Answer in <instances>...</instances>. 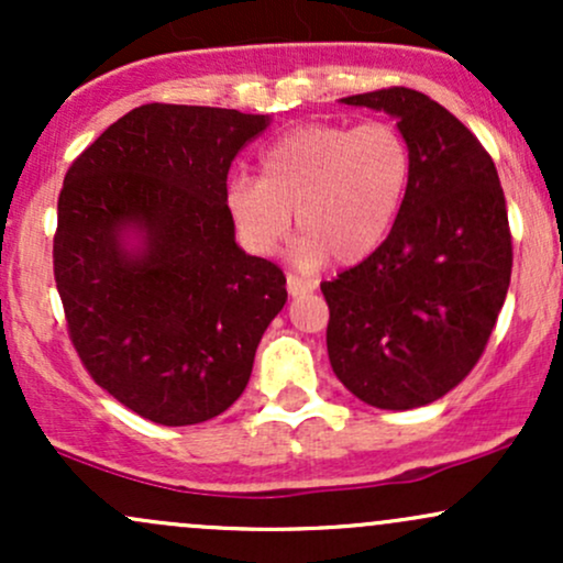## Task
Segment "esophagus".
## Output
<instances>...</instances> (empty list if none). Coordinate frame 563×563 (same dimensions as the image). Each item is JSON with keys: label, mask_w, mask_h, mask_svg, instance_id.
Listing matches in <instances>:
<instances>
[{"label": "esophagus", "mask_w": 563, "mask_h": 563, "mask_svg": "<svg viewBox=\"0 0 563 563\" xmlns=\"http://www.w3.org/2000/svg\"><path fill=\"white\" fill-rule=\"evenodd\" d=\"M288 294L290 296H301V294H312L314 290V280H309V277H301L296 273H288Z\"/></svg>", "instance_id": "1"}]
</instances>
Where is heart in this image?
Listing matches in <instances>:
<instances>
[{
	"instance_id": "1",
	"label": "heart",
	"mask_w": 563,
	"mask_h": 563,
	"mask_svg": "<svg viewBox=\"0 0 563 563\" xmlns=\"http://www.w3.org/2000/svg\"><path fill=\"white\" fill-rule=\"evenodd\" d=\"M410 174V142L391 121L303 124L264 147L260 177L230 179L224 209L254 254L280 249L296 211L303 264H357L391 232Z\"/></svg>"
}]
</instances>
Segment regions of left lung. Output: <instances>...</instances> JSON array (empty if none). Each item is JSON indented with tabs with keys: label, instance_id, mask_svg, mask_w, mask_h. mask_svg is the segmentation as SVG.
Here are the masks:
<instances>
[{
	"label": "left lung",
	"instance_id": "1",
	"mask_svg": "<svg viewBox=\"0 0 563 563\" xmlns=\"http://www.w3.org/2000/svg\"><path fill=\"white\" fill-rule=\"evenodd\" d=\"M341 102L391 113L412 174L386 241L320 286L328 357L363 402L412 410L455 389L493 335L514 267L506 196L482 142L423 92L389 87Z\"/></svg>",
	"mask_w": 563,
	"mask_h": 563
}]
</instances>
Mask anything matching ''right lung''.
I'll return each mask as SVG.
<instances>
[{
	"mask_svg": "<svg viewBox=\"0 0 563 563\" xmlns=\"http://www.w3.org/2000/svg\"><path fill=\"white\" fill-rule=\"evenodd\" d=\"M267 115L151 102L70 164L57 198L55 283L81 365L161 426L203 423L241 397L286 275L235 243L224 209L238 153ZM143 245L129 252L123 232Z\"/></svg>",
	"mask_w": 563,
	"mask_h": 563,
	"instance_id": "obj_1",
	"label": "right lung"
}]
</instances>
